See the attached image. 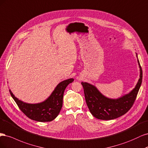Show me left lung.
I'll list each match as a JSON object with an SVG mask.
<instances>
[{"mask_svg":"<svg viewBox=\"0 0 148 148\" xmlns=\"http://www.w3.org/2000/svg\"><path fill=\"white\" fill-rule=\"evenodd\" d=\"M136 57L138 58L137 53ZM140 69V79L135 88L124 96L118 99H110L99 92L94 85L82 82L85 101L92 115L101 120H112L123 116L130 110L134 103L142 82L143 71L138 59Z\"/></svg>","mask_w":148,"mask_h":148,"instance_id":"left-lung-1","label":"left lung"}]
</instances>
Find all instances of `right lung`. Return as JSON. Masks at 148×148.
<instances>
[{
  "instance_id": "add662e5",
  "label": "right lung",
  "mask_w": 148,
  "mask_h": 148,
  "mask_svg": "<svg viewBox=\"0 0 148 148\" xmlns=\"http://www.w3.org/2000/svg\"><path fill=\"white\" fill-rule=\"evenodd\" d=\"M73 81V79L62 81L45 101L37 104L24 103L16 98L10 90L9 91L19 108L27 117L38 122H50L54 120L59 114L63 106L65 88Z\"/></svg>"
}]
</instances>
